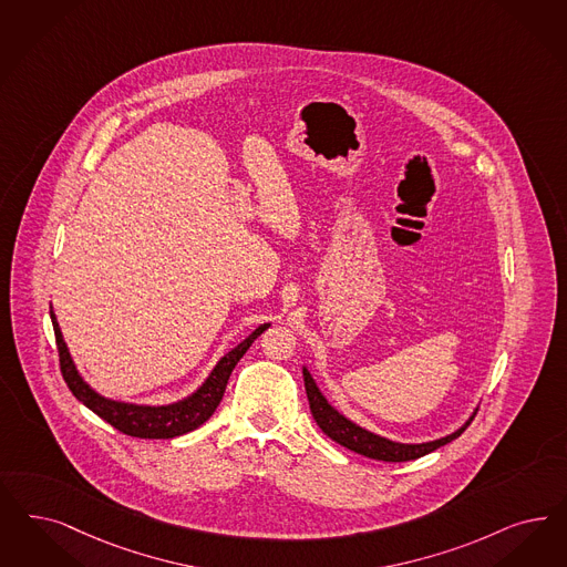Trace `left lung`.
<instances>
[{"label": "left lung", "mask_w": 567, "mask_h": 567, "mask_svg": "<svg viewBox=\"0 0 567 567\" xmlns=\"http://www.w3.org/2000/svg\"><path fill=\"white\" fill-rule=\"evenodd\" d=\"M303 383H306V393L310 400V411H312L313 421L318 423V427L324 431L331 440L337 444L346 446L348 450H353L355 454L369 456L374 461H385V463H404V461H414L421 458L425 454H430L433 450L440 446H446L452 440H456L463 431L467 430L468 423L473 421L475 411L468 414L467 421L452 431L444 437L437 440H430V442H395L385 435H379L374 431L367 430L358 423H353L352 419H348L343 412L337 411L331 402L327 400V395L318 388L312 372L308 369V364H303Z\"/></svg>", "instance_id": "8db88e82"}]
</instances>
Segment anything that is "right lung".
<instances>
[{"instance_id":"1","label":"right lung","mask_w":567,"mask_h":567,"mask_svg":"<svg viewBox=\"0 0 567 567\" xmlns=\"http://www.w3.org/2000/svg\"><path fill=\"white\" fill-rule=\"evenodd\" d=\"M50 318L56 334V346L60 353V371L73 391L79 402H83L92 412H96L100 419L111 423L115 430L123 431L125 435L144 437V440H169L184 433H190L200 427L215 409L219 406L224 391L228 385V379L235 371L238 360L251 348L255 339L270 327V322H264L255 329L249 337H245L230 352L224 353L209 374L203 379V383L186 398L176 400L172 404H137V402H125L109 398L99 390H94L83 374L79 372L73 355L69 352V346L60 331L59 320L54 308L50 303Z\"/></svg>"}]
</instances>
